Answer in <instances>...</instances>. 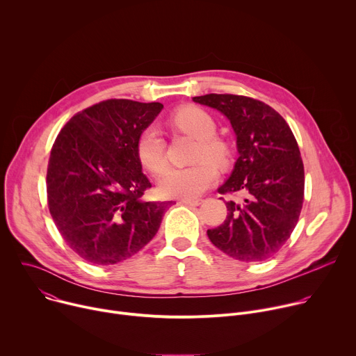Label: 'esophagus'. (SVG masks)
<instances>
[{"label":"esophagus","mask_w":356,"mask_h":356,"mask_svg":"<svg viewBox=\"0 0 356 356\" xmlns=\"http://www.w3.org/2000/svg\"><path fill=\"white\" fill-rule=\"evenodd\" d=\"M181 204H186V206H191V207H195V206H200L201 204V200H188V198H181L180 200Z\"/></svg>","instance_id":"esophagus-1"}]
</instances>
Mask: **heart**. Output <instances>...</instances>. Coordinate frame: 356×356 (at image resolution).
<instances>
[{"label":"heart","mask_w":356,"mask_h":356,"mask_svg":"<svg viewBox=\"0 0 356 356\" xmlns=\"http://www.w3.org/2000/svg\"><path fill=\"white\" fill-rule=\"evenodd\" d=\"M172 125L198 140L188 168H169L161 176L159 191L170 198L193 200L211 187L217 180V169L227 168L231 161V149L227 142L214 136L217 125L213 117L200 107L187 106L176 110L170 118ZM139 162L150 173L158 175L166 165V145L161 132L149 127L140 132L136 140ZM215 164L213 165L211 162Z\"/></svg>","instance_id":"obj_1"}]
</instances>
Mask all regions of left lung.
Returning <instances> with one entry per match:
<instances>
[{
	"mask_svg": "<svg viewBox=\"0 0 356 356\" xmlns=\"http://www.w3.org/2000/svg\"><path fill=\"white\" fill-rule=\"evenodd\" d=\"M193 101L229 120L239 158L218 193L245 195L242 202H227L225 221L207 235L236 261H265L290 238L302 207L304 166L297 140L284 118L259 99L206 94Z\"/></svg>",
	"mask_w": 356,
	"mask_h": 356,
	"instance_id": "1",
	"label": "left lung"
}]
</instances>
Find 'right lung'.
<instances>
[{
    "instance_id": "add662e5",
    "label": "right lung",
    "mask_w": 356,
    "mask_h": 356,
    "mask_svg": "<svg viewBox=\"0 0 356 356\" xmlns=\"http://www.w3.org/2000/svg\"><path fill=\"white\" fill-rule=\"evenodd\" d=\"M162 108L124 98L101 101L72 117L50 150V216L65 242L90 264L131 258L161 227L166 202L140 198L152 184L136 140Z\"/></svg>"
}]
</instances>
